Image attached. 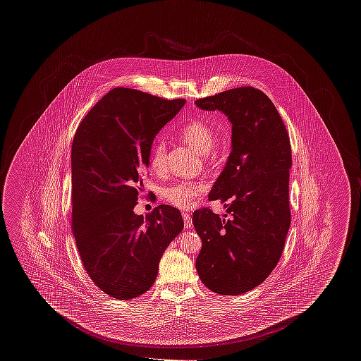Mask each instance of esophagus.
<instances>
[{
    "instance_id": "1",
    "label": "esophagus",
    "mask_w": 361,
    "mask_h": 361,
    "mask_svg": "<svg viewBox=\"0 0 361 361\" xmlns=\"http://www.w3.org/2000/svg\"><path fill=\"white\" fill-rule=\"evenodd\" d=\"M183 219H184L185 228H192V218H190L188 212H183Z\"/></svg>"
}]
</instances>
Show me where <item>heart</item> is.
<instances>
[{
    "instance_id": "b5f03b06",
    "label": "heart",
    "mask_w": 361,
    "mask_h": 361,
    "mask_svg": "<svg viewBox=\"0 0 361 361\" xmlns=\"http://www.w3.org/2000/svg\"><path fill=\"white\" fill-rule=\"evenodd\" d=\"M180 137L200 154H208L215 145L214 130L202 121H193L180 130ZM149 165L157 173L166 166V143L162 137H157L149 154ZM207 185L202 181H177L162 189V197L174 207L188 208L193 199L206 192Z\"/></svg>"
}]
</instances>
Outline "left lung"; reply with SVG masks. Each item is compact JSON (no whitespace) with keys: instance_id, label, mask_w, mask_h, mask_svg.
Wrapping results in <instances>:
<instances>
[{"instance_id":"1","label":"left lung","mask_w":361,"mask_h":361,"mask_svg":"<svg viewBox=\"0 0 361 361\" xmlns=\"http://www.w3.org/2000/svg\"><path fill=\"white\" fill-rule=\"evenodd\" d=\"M196 105L222 111L233 124V150L208 195L222 200L228 214L224 219L209 207L193 212L202 238L196 269L211 291L240 295L271 275L284 249L291 224L290 135L271 99L253 86L224 90Z\"/></svg>"}]
</instances>
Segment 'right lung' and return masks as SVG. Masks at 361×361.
<instances>
[{"label": "right lung", "instance_id": "add662e5", "mask_svg": "<svg viewBox=\"0 0 361 361\" xmlns=\"http://www.w3.org/2000/svg\"><path fill=\"white\" fill-rule=\"evenodd\" d=\"M184 99L115 87L80 123L71 146V230L86 274L112 298L128 300L154 284L165 249L184 228L161 204L134 214L158 131Z\"/></svg>", "mask_w": 361, "mask_h": 361}]
</instances>
